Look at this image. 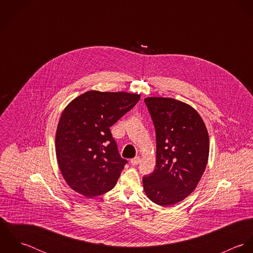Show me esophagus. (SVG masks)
<instances>
[{"instance_id": "34e87169", "label": "esophagus", "mask_w": 253, "mask_h": 253, "mask_svg": "<svg viewBox=\"0 0 253 253\" xmlns=\"http://www.w3.org/2000/svg\"><path fill=\"white\" fill-rule=\"evenodd\" d=\"M139 163H140V157H135L130 160V164L132 166H137Z\"/></svg>"}]
</instances>
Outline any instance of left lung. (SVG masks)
I'll return each instance as SVG.
<instances>
[{"instance_id": "8db88e82", "label": "left lung", "mask_w": 253, "mask_h": 253, "mask_svg": "<svg viewBox=\"0 0 253 253\" xmlns=\"http://www.w3.org/2000/svg\"><path fill=\"white\" fill-rule=\"evenodd\" d=\"M156 130V169L143 177L147 197L162 207L175 205L197 187L206 169L210 137L192 106L167 97H147Z\"/></svg>"}]
</instances>
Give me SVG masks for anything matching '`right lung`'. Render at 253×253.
<instances>
[{
	"instance_id": "add662e5",
	"label": "right lung",
	"mask_w": 253,
	"mask_h": 253,
	"mask_svg": "<svg viewBox=\"0 0 253 253\" xmlns=\"http://www.w3.org/2000/svg\"><path fill=\"white\" fill-rule=\"evenodd\" d=\"M140 94L86 91L63 110L56 134V158L67 184L92 198L112 190L126 160L110 127L139 101Z\"/></svg>"
}]
</instances>
